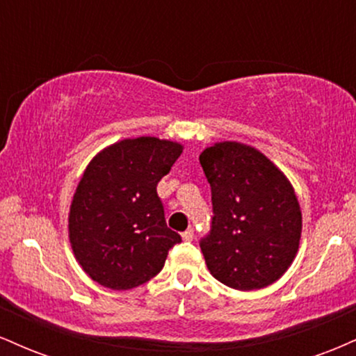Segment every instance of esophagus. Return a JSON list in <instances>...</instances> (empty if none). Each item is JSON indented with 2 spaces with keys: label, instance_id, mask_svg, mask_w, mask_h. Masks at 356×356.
I'll return each mask as SVG.
<instances>
[{
  "label": "esophagus",
  "instance_id": "1",
  "mask_svg": "<svg viewBox=\"0 0 356 356\" xmlns=\"http://www.w3.org/2000/svg\"><path fill=\"white\" fill-rule=\"evenodd\" d=\"M194 229H192V227H191V229H187V231H184L182 232V238H184V241H192V239H194Z\"/></svg>",
  "mask_w": 356,
  "mask_h": 356
}]
</instances>
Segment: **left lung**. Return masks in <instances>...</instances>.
<instances>
[{"instance_id": "8db88e82", "label": "left lung", "mask_w": 356, "mask_h": 356, "mask_svg": "<svg viewBox=\"0 0 356 356\" xmlns=\"http://www.w3.org/2000/svg\"><path fill=\"white\" fill-rule=\"evenodd\" d=\"M199 161L214 214L199 243L211 275L243 291L275 283L300 246L301 211L291 184L266 155L239 142L207 147Z\"/></svg>"}]
</instances>
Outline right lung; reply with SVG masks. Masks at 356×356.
<instances>
[{
	"instance_id": "right-lung-1",
	"label": "right lung",
	"mask_w": 356,
	"mask_h": 356,
	"mask_svg": "<svg viewBox=\"0 0 356 356\" xmlns=\"http://www.w3.org/2000/svg\"><path fill=\"white\" fill-rule=\"evenodd\" d=\"M182 145L127 138L90 162L73 195L68 231L83 271L105 288L132 289L164 268L181 234L169 229L157 184Z\"/></svg>"
}]
</instances>
